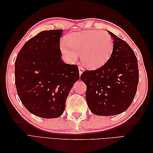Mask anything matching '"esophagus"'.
Returning a JSON list of instances; mask_svg holds the SVG:
<instances>
[{
    "label": "esophagus",
    "mask_w": 153,
    "mask_h": 153,
    "mask_svg": "<svg viewBox=\"0 0 153 153\" xmlns=\"http://www.w3.org/2000/svg\"><path fill=\"white\" fill-rule=\"evenodd\" d=\"M84 71V69L83 68L82 66H79V75H82V74L83 72Z\"/></svg>",
    "instance_id": "esophagus-1"
}]
</instances>
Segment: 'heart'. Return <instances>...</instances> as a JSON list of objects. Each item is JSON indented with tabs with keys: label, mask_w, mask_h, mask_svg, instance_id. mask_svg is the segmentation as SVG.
Segmentation results:
<instances>
[{
	"label": "heart",
	"mask_w": 153,
	"mask_h": 153,
	"mask_svg": "<svg viewBox=\"0 0 153 153\" xmlns=\"http://www.w3.org/2000/svg\"><path fill=\"white\" fill-rule=\"evenodd\" d=\"M66 44L61 45V51L70 61H76L77 55L85 66L98 68L110 58L113 50V40L108 33L95 30L74 33L66 38Z\"/></svg>",
	"instance_id": "obj_1"
}]
</instances>
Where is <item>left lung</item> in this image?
I'll list each match as a JSON object with an SVG mask.
<instances>
[{
  "instance_id": "obj_1",
  "label": "left lung",
  "mask_w": 153,
  "mask_h": 153,
  "mask_svg": "<svg viewBox=\"0 0 153 153\" xmlns=\"http://www.w3.org/2000/svg\"><path fill=\"white\" fill-rule=\"evenodd\" d=\"M113 37V50L106 62L86 70L80 78L85 83L87 105L94 114L114 116L126 111L134 99L139 82L137 58L125 41Z\"/></svg>"
}]
</instances>
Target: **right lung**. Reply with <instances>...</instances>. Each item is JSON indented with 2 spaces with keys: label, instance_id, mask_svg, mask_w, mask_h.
Wrapping results in <instances>:
<instances>
[{
  "label": "right lung",
  "instance_id": "add662e5",
  "mask_svg": "<svg viewBox=\"0 0 153 153\" xmlns=\"http://www.w3.org/2000/svg\"><path fill=\"white\" fill-rule=\"evenodd\" d=\"M62 30H47L31 38L15 62V83L24 106L44 118L62 114L66 99L79 78L78 67L62 60Z\"/></svg>",
  "mask_w": 153,
  "mask_h": 153
}]
</instances>
